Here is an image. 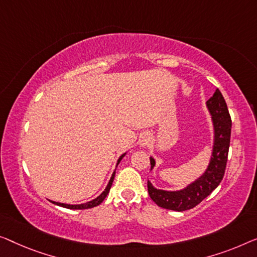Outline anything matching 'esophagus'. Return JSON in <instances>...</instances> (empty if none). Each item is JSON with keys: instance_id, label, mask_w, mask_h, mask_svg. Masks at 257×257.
Returning <instances> with one entry per match:
<instances>
[{"instance_id": "obj_1", "label": "esophagus", "mask_w": 257, "mask_h": 257, "mask_svg": "<svg viewBox=\"0 0 257 257\" xmlns=\"http://www.w3.org/2000/svg\"><path fill=\"white\" fill-rule=\"evenodd\" d=\"M149 142H150V136L147 135V134H143V135H142L141 139H140V143H141L142 147H145V145H148Z\"/></svg>"}]
</instances>
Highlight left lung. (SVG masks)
<instances>
[{
  "mask_svg": "<svg viewBox=\"0 0 257 257\" xmlns=\"http://www.w3.org/2000/svg\"><path fill=\"white\" fill-rule=\"evenodd\" d=\"M210 114L212 116L214 141L211 160L206 171L196 181L190 183L185 189L167 191L157 189L148 181V191L151 200L160 208L174 211H186L193 209L208 197L224 178L227 164L229 141H231L232 121L229 116L226 101L219 90L214 91L211 98L206 101ZM151 170L156 165L155 159L150 157Z\"/></svg>",
  "mask_w": 257,
  "mask_h": 257,
  "instance_id": "1",
  "label": "left lung"
}]
</instances>
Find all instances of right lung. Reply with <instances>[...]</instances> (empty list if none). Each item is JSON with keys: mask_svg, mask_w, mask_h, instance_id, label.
Returning <instances> with one entry per match:
<instances>
[{"mask_svg": "<svg viewBox=\"0 0 257 257\" xmlns=\"http://www.w3.org/2000/svg\"><path fill=\"white\" fill-rule=\"evenodd\" d=\"M125 155V153H124ZM124 155H122L120 158H118V160H117V164H116V166L118 165V163L121 162V159L123 158L124 157ZM114 177H115V172H114V173L112 174V178H110V180H109V182H108V185H107V187H106V189L102 191V193L99 195V196L97 197V198H94V200H92V201H90V202H87V203H84V204H76V205H71V204H64V203H59V202H53L54 203V204H56V205H60V206H63V208H67V209H72V210H83V209H91V208H94V206H97V205H99L100 204V203L105 200L106 198V196H107V194L109 193V189H110V187H112V183H113V180H114Z\"/></svg>", "mask_w": 257, "mask_h": 257, "instance_id": "add662e5", "label": "right lung"}]
</instances>
